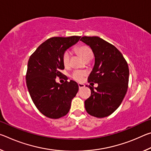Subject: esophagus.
Listing matches in <instances>:
<instances>
[{
	"label": "esophagus",
	"instance_id": "obj_1",
	"mask_svg": "<svg viewBox=\"0 0 151 151\" xmlns=\"http://www.w3.org/2000/svg\"><path fill=\"white\" fill-rule=\"evenodd\" d=\"M78 87L80 89L82 88H83V87H85V85H84V84H81V83H78Z\"/></svg>",
	"mask_w": 151,
	"mask_h": 151
}]
</instances>
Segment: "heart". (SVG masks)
Here are the masks:
<instances>
[{
    "label": "heart",
    "instance_id": "b5f03b06",
    "mask_svg": "<svg viewBox=\"0 0 151 151\" xmlns=\"http://www.w3.org/2000/svg\"><path fill=\"white\" fill-rule=\"evenodd\" d=\"M76 50L77 52L81 55L82 57L83 58L84 60H85L86 58H88L89 57L93 56V51L90 48L86 47V46H81L76 48ZM70 62V52L69 51L66 50L63 55V63L64 64L65 66H68L69 65ZM86 75V73L85 71L81 70H76L74 71L72 73V78L76 81H82L83 79L85 77Z\"/></svg>",
    "mask_w": 151,
    "mask_h": 151
}]
</instances>
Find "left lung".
Instances as JSON below:
<instances>
[{"label": "left lung", "mask_w": 151, "mask_h": 151, "mask_svg": "<svg viewBox=\"0 0 151 151\" xmlns=\"http://www.w3.org/2000/svg\"><path fill=\"white\" fill-rule=\"evenodd\" d=\"M81 40L91 48L95 58L88 82L98 84L96 88L88 86L91 95L85 101V109L97 118L108 116L121 105L127 93L128 64L114 45L100 37H83Z\"/></svg>", "instance_id": "left-lung-1"}]
</instances>
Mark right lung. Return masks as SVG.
Listing matches in <instances>:
<instances>
[{"mask_svg":"<svg viewBox=\"0 0 151 151\" xmlns=\"http://www.w3.org/2000/svg\"><path fill=\"white\" fill-rule=\"evenodd\" d=\"M80 38L73 36L48 39L37 48L28 61L26 82L30 96L38 110L50 119L65 116L78 91L76 82L66 80L59 84L56 78L62 76L60 70L65 68L63 53Z\"/></svg>","mask_w":151,"mask_h":151,"instance_id":"obj_1","label":"right lung"}]
</instances>
